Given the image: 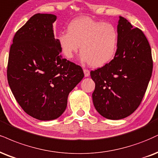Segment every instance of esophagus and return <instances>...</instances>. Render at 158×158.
<instances>
[{"label":"esophagus","mask_w":158,"mask_h":158,"mask_svg":"<svg viewBox=\"0 0 158 158\" xmlns=\"http://www.w3.org/2000/svg\"><path fill=\"white\" fill-rule=\"evenodd\" d=\"M83 71H84V73H85V77H89V76H90V71H89V70L84 69Z\"/></svg>","instance_id":"obj_1"}]
</instances>
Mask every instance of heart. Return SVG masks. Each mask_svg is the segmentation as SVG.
<instances>
[{"instance_id": "1", "label": "heart", "mask_w": 158, "mask_h": 158, "mask_svg": "<svg viewBox=\"0 0 158 158\" xmlns=\"http://www.w3.org/2000/svg\"><path fill=\"white\" fill-rule=\"evenodd\" d=\"M57 42L66 58L72 59L80 49L83 62L99 68L109 63L116 54L118 33L110 23L83 17L70 23L68 32L60 33Z\"/></svg>"}]
</instances>
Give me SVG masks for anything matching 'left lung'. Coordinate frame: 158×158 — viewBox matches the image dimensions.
<instances>
[{"label": "left lung", "mask_w": 158, "mask_h": 158, "mask_svg": "<svg viewBox=\"0 0 158 158\" xmlns=\"http://www.w3.org/2000/svg\"><path fill=\"white\" fill-rule=\"evenodd\" d=\"M116 54L109 63L90 71L96 87L93 102L106 118H124L139 107L152 73L149 42L143 31L119 17Z\"/></svg>", "instance_id": "left-lung-1"}]
</instances>
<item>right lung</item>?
Masks as SVG:
<instances>
[{
    "instance_id": "add662e5",
    "label": "right lung",
    "mask_w": 158,
    "mask_h": 158,
    "mask_svg": "<svg viewBox=\"0 0 158 158\" xmlns=\"http://www.w3.org/2000/svg\"><path fill=\"white\" fill-rule=\"evenodd\" d=\"M56 15L38 13L15 33L9 51L7 79L15 99L30 116L57 118L68 96L84 77L80 66L62 57L53 23Z\"/></svg>"
}]
</instances>
